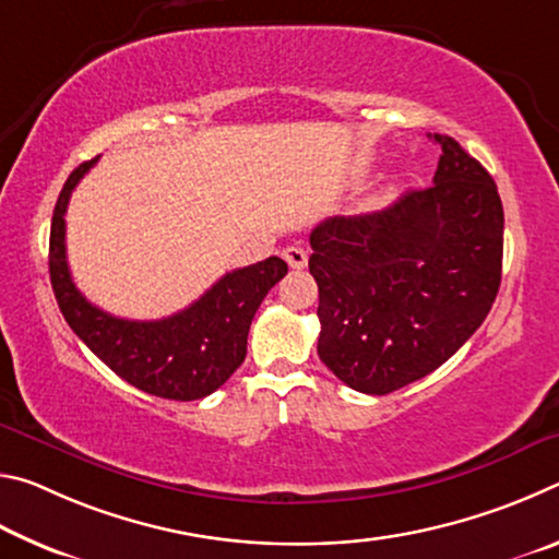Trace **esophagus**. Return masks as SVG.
Returning <instances> with one entry per match:
<instances>
[{"mask_svg":"<svg viewBox=\"0 0 559 559\" xmlns=\"http://www.w3.org/2000/svg\"><path fill=\"white\" fill-rule=\"evenodd\" d=\"M283 259L290 269H306L308 266V251L300 249V246H288V249H283Z\"/></svg>","mask_w":559,"mask_h":559,"instance_id":"esophagus-1","label":"esophagus"}]
</instances>
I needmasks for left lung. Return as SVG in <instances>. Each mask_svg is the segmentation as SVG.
<instances>
[{"label": "left lung", "mask_w": 559, "mask_h": 559, "mask_svg": "<svg viewBox=\"0 0 559 559\" xmlns=\"http://www.w3.org/2000/svg\"><path fill=\"white\" fill-rule=\"evenodd\" d=\"M433 185L382 212L330 216L310 231L318 355L337 380L390 394L441 367L493 308L503 204L486 167L433 135Z\"/></svg>", "instance_id": "left-lung-1"}]
</instances>
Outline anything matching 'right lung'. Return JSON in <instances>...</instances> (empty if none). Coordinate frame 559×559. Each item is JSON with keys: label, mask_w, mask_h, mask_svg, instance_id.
Listing matches in <instances>:
<instances>
[{"label": "right lung", "mask_w": 559, "mask_h": 559, "mask_svg": "<svg viewBox=\"0 0 559 559\" xmlns=\"http://www.w3.org/2000/svg\"><path fill=\"white\" fill-rule=\"evenodd\" d=\"M96 163L93 157L69 175L51 219L49 273L66 323L128 384L163 400H202L243 362L251 320L266 293L288 273L286 261L271 257L226 273L200 300L163 320L106 313L75 288L66 261V206Z\"/></svg>", "instance_id": "obj_1"}]
</instances>
